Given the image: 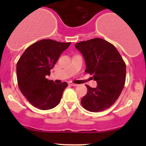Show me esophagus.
<instances>
[{
  "instance_id": "34e87169",
  "label": "esophagus",
  "mask_w": 146,
  "mask_h": 146,
  "mask_svg": "<svg viewBox=\"0 0 146 146\" xmlns=\"http://www.w3.org/2000/svg\"><path fill=\"white\" fill-rule=\"evenodd\" d=\"M68 85H70V86H73V87H76V86H78L77 84H74V83H72V82H68Z\"/></svg>"
}]
</instances>
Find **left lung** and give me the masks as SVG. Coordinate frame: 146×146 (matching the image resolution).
Wrapping results in <instances>:
<instances>
[{
  "instance_id": "left-lung-1",
  "label": "left lung",
  "mask_w": 146,
  "mask_h": 146,
  "mask_svg": "<svg viewBox=\"0 0 146 146\" xmlns=\"http://www.w3.org/2000/svg\"><path fill=\"white\" fill-rule=\"evenodd\" d=\"M83 56L85 73L92 75L96 88L86 85L88 92L82 98V107L88 111L99 112L111 107L124 87L126 64L114 45L95 38L75 44Z\"/></svg>"
}]
</instances>
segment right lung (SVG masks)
I'll return each mask as SVG.
<instances>
[{
  "instance_id": "right-lung-1",
  "label": "right lung",
  "mask_w": 146,
  "mask_h": 146,
  "mask_svg": "<svg viewBox=\"0 0 146 146\" xmlns=\"http://www.w3.org/2000/svg\"><path fill=\"white\" fill-rule=\"evenodd\" d=\"M70 44L43 39L29 46L17 64L19 88L31 104L47 110L59 103L67 82L54 83L46 79L60 55Z\"/></svg>"
}]
</instances>
